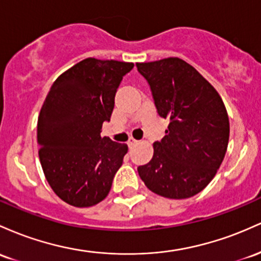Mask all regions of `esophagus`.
I'll use <instances>...</instances> for the list:
<instances>
[{
  "mask_svg": "<svg viewBox=\"0 0 261 261\" xmlns=\"http://www.w3.org/2000/svg\"><path fill=\"white\" fill-rule=\"evenodd\" d=\"M127 144H128V146H129V148H132V146H134L136 144H138V140H136L134 138H130L128 139V142H127Z\"/></svg>",
  "mask_w": 261,
  "mask_h": 261,
  "instance_id": "1",
  "label": "esophagus"
}]
</instances>
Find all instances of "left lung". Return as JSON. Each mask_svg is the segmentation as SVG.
I'll return each instance as SVG.
<instances>
[{"mask_svg":"<svg viewBox=\"0 0 261 261\" xmlns=\"http://www.w3.org/2000/svg\"><path fill=\"white\" fill-rule=\"evenodd\" d=\"M150 85L155 106L169 125L139 176L154 194L189 198L211 182L229 140V118L217 90L180 58L137 63Z\"/></svg>","mask_w":261,"mask_h":261,"instance_id":"obj_1","label":"left lung"}]
</instances>
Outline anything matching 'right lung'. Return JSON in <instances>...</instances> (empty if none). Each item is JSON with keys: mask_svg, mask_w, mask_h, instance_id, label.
Listing matches in <instances>:
<instances>
[{"mask_svg": "<svg viewBox=\"0 0 261 261\" xmlns=\"http://www.w3.org/2000/svg\"><path fill=\"white\" fill-rule=\"evenodd\" d=\"M133 63L87 58L54 81L38 117L39 160L58 197L74 207L106 198L127 144L101 137L116 91Z\"/></svg>", "mask_w": 261, "mask_h": 261, "instance_id": "1", "label": "right lung"}]
</instances>
